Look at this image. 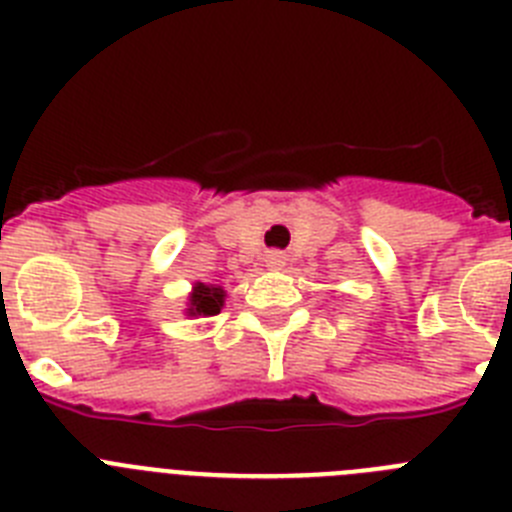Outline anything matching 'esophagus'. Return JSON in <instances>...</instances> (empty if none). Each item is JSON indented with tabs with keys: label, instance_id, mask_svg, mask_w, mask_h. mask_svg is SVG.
<instances>
[{
	"label": "esophagus",
	"instance_id": "34e87169",
	"mask_svg": "<svg viewBox=\"0 0 512 512\" xmlns=\"http://www.w3.org/2000/svg\"><path fill=\"white\" fill-rule=\"evenodd\" d=\"M284 264H287V256H284L282 251L266 253V266H269V269H282Z\"/></svg>",
	"mask_w": 512,
	"mask_h": 512
}]
</instances>
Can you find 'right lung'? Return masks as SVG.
<instances>
[{
	"label": "right lung",
	"mask_w": 512,
	"mask_h": 512,
	"mask_svg": "<svg viewBox=\"0 0 512 512\" xmlns=\"http://www.w3.org/2000/svg\"><path fill=\"white\" fill-rule=\"evenodd\" d=\"M225 305V289L217 287V284H202L197 282L192 287V295H189V307L187 315L192 318H210V315H217Z\"/></svg>",
	"instance_id": "obj_1"
}]
</instances>
